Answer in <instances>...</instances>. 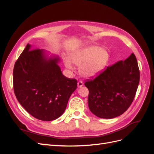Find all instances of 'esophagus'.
Masks as SVG:
<instances>
[{"label":"esophagus","mask_w":154,"mask_h":154,"mask_svg":"<svg viewBox=\"0 0 154 154\" xmlns=\"http://www.w3.org/2000/svg\"><path fill=\"white\" fill-rule=\"evenodd\" d=\"M83 85V83L82 81H79L78 82V87H82Z\"/></svg>","instance_id":"obj_1"}]
</instances>
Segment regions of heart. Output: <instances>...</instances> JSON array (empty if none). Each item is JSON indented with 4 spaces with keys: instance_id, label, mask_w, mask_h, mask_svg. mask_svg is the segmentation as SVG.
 Returning <instances> with one entry per match:
<instances>
[{
    "instance_id": "b5f03b06",
    "label": "heart",
    "mask_w": 154,
    "mask_h": 154,
    "mask_svg": "<svg viewBox=\"0 0 154 154\" xmlns=\"http://www.w3.org/2000/svg\"><path fill=\"white\" fill-rule=\"evenodd\" d=\"M70 60L64 59L65 65L73 69L72 61L80 66L79 71L83 76L88 78L96 77L103 71L109 60V54L106 49L98 46H89L74 51L69 54Z\"/></svg>"
}]
</instances>
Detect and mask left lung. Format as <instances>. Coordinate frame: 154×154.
<instances>
[{"mask_svg": "<svg viewBox=\"0 0 154 154\" xmlns=\"http://www.w3.org/2000/svg\"><path fill=\"white\" fill-rule=\"evenodd\" d=\"M140 73L134 53L125 60L107 67L96 77L88 79V105L92 114L112 119L123 114L136 96Z\"/></svg>", "mask_w": 154, "mask_h": 154, "instance_id": "8db88e82", "label": "left lung"}]
</instances>
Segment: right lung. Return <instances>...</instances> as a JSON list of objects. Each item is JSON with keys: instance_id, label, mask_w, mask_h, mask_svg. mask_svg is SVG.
Wrapping results in <instances>:
<instances>
[{"instance_id": "add662e5", "label": "right lung", "mask_w": 154, "mask_h": 154, "mask_svg": "<svg viewBox=\"0 0 154 154\" xmlns=\"http://www.w3.org/2000/svg\"><path fill=\"white\" fill-rule=\"evenodd\" d=\"M59 59L47 60L43 51L31 49L27 44L13 69V89L25 110L45 122L59 118L66 109L77 80L63 75L57 65Z\"/></svg>"}]
</instances>
